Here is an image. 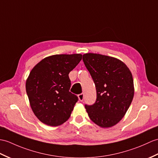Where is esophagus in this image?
I'll return each instance as SVG.
<instances>
[{"label":"esophagus","mask_w":158,"mask_h":158,"mask_svg":"<svg viewBox=\"0 0 158 158\" xmlns=\"http://www.w3.org/2000/svg\"><path fill=\"white\" fill-rule=\"evenodd\" d=\"M78 98H79V100L81 101V102H82L83 100V98H84V94H79L78 95Z\"/></svg>","instance_id":"1"}]
</instances>
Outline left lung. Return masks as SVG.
<instances>
[{
    "instance_id": "8db88e82",
    "label": "left lung",
    "mask_w": 158,
    "mask_h": 158,
    "mask_svg": "<svg viewBox=\"0 0 158 158\" xmlns=\"http://www.w3.org/2000/svg\"><path fill=\"white\" fill-rule=\"evenodd\" d=\"M83 60L96 88L93 105H85L90 119L99 127L114 126L125 115L134 96L133 75L123 61L100 54L87 53Z\"/></svg>"
}]
</instances>
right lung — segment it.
I'll return each instance as SVG.
<instances>
[{
	"instance_id": "1",
	"label": "right lung",
	"mask_w": 158,
	"mask_h": 158,
	"mask_svg": "<svg viewBox=\"0 0 158 158\" xmlns=\"http://www.w3.org/2000/svg\"><path fill=\"white\" fill-rule=\"evenodd\" d=\"M82 54H56L44 58L32 69L25 84L29 104L44 124L56 127L70 117L78 98L71 93L69 74Z\"/></svg>"
}]
</instances>
